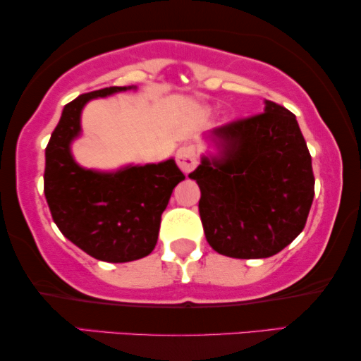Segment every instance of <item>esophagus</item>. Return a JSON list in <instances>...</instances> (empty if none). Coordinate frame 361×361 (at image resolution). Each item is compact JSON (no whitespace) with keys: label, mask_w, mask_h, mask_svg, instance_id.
Masks as SVG:
<instances>
[{"label":"esophagus","mask_w":361,"mask_h":361,"mask_svg":"<svg viewBox=\"0 0 361 361\" xmlns=\"http://www.w3.org/2000/svg\"><path fill=\"white\" fill-rule=\"evenodd\" d=\"M176 161L177 164L185 174H189L190 171H194V167L199 164V152H197L195 146H184L177 151L176 154Z\"/></svg>","instance_id":"34e87169"}]
</instances>
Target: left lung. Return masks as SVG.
I'll return each mask as SVG.
<instances>
[{"instance_id":"8db88e82","label":"left lung","mask_w":361,"mask_h":361,"mask_svg":"<svg viewBox=\"0 0 361 361\" xmlns=\"http://www.w3.org/2000/svg\"><path fill=\"white\" fill-rule=\"evenodd\" d=\"M216 157H202L190 179L200 187L205 238L216 253L269 258L304 230L314 200L312 157L298 120L266 100L259 115L215 128Z\"/></svg>"}]
</instances>
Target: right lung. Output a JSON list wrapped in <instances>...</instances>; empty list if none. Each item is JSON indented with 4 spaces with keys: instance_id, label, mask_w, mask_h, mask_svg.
Wrapping results in <instances>:
<instances>
[{
    "instance_id": "obj_1",
    "label": "right lung",
    "mask_w": 361,
    "mask_h": 361,
    "mask_svg": "<svg viewBox=\"0 0 361 361\" xmlns=\"http://www.w3.org/2000/svg\"><path fill=\"white\" fill-rule=\"evenodd\" d=\"M135 87H108L83 93L63 106L46 147L44 194L62 235L95 259L126 263L154 250L161 215L185 179L174 159L128 166L116 172L83 169L71 142L80 135V113L92 98Z\"/></svg>"
}]
</instances>
